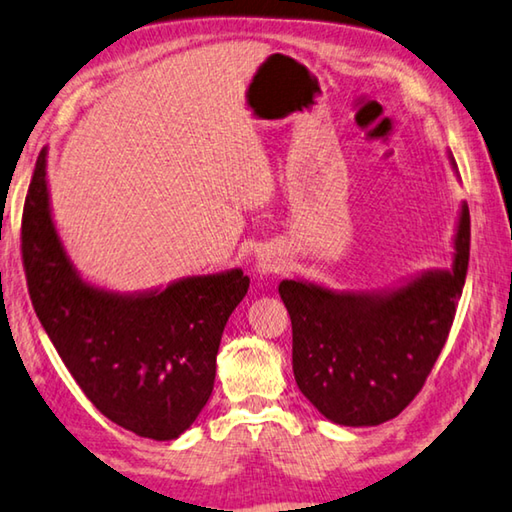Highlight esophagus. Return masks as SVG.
<instances>
[{
    "label": "esophagus",
    "mask_w": 512,
    "mask_h": 512,
    "mask_svg": "<svg viewBox=\"0 0 512 512\" xmlns=\"http://www.w3.org/2000/svg\"><path fill=\"white\" fill-rule=\"evenodd\" d=\"M282 266H285V255H282V250L278 248H262L257 253V259H255V271L257 275H271L275 271H280Z\"/></svg>",
    "instance_id": "1"
}]
</instances>
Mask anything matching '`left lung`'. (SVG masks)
Segmentation results:
<instances>
[{
    "instance_id": "1",
    "label": "left lung",
    "mask_w": 512,
    "mask_h": 512,
    "mask_svg": "<svg viewBox=\"0 0 512 512\" xmlns=\"http://www.w3.org/2000/svg\"><path fill=\"white\" fill-rule=\"evenodd\" d=\"M449 161L456 170L451 154ZM467 264L469 209L462 202L449 269L421 271L383 289L282 280L278 291L294 335L291 364L305 399L339 426H378L399 415L449 337Z\"/></svg>"
}]
</instances>
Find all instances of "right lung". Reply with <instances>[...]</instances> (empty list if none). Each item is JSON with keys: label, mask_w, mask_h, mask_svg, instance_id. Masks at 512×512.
<instances>
[{"label": "right lung", "mask_w": 512, "mask_h": 512, "mask_svg": "<svg viewBox=\"0 0 512 512\" xmlns=\"http://www.w3.org/2000/svg\"><path fill=\"white\" fill-rule=\"evenodd\" d=\"M22 259L40 323L81 392L113 424L150 440L189 431L214 389L216 353L248 294L241 269L116 291L72 262L56 230L40 150L22 214Z\"/></svg>", "instance_id": "right-lung-1"}]
</instances>
